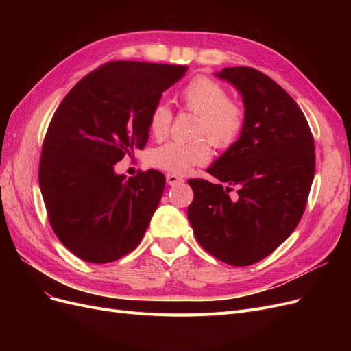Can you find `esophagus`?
Here are the masks:
<instances>
[{"label": "esophagus", "mask_w": 351, "mask_h": 351, "mask_svg": "<svg viewBox=\"0 0 351 351\" xmlns=\"http://www.w3.org/2000/svg\"><path fill=\"white\" fill-rule=\"evenodd\" d=\"M165 180H167V183L169 184V186H176V184H180V183H183L184 180L182 178V177H178L177 174H167V177H165Z\"/></svg>", "instance_id": "1"}]
</instances>
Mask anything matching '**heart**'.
Instances as JSON below:
<instances>
[{"mask_svg": "<svg viewBox=\"0 0 351 351\" xmlns=\"http://www.w3.org/2000/svg\"><path fill=\"white\" fill-rule=\"evenodd\" d=\"M183 107L199 115L196 134H204L218 147H227L241 132L244 114L240 105L228 99L227 90L209 77L190 80L180 92ZM173 112L165 104H156L149 115V132L161 141L171 129ZM210 158L206 139L199 137L192 142H169L156 147L151 154V162L173 174L187 173L193 165L205 164Z\"/></svg>", "mask_w": 351, "mask_h": 351, "instance_id": "1", "label": "heart"}]
</instances>
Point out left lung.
<instances>
[{
	"mask_svg": "<svg viewBox=\"0 0 351 351\" xmlns=\"http://www.w3.org/2000/svg\"><path fill=\"white\" fill-rule=\"evenodd\" d=\"M241 95L240 137L208 173L189 180L187 218L196 240L232 267L267 258L290 237L306 208L315 176L313 136L299 105L278 83L250 67L215 73ZM232 186L238 187L230 197Z\"/></svg>",
	"mask_w": 351,
	"mask_h": 351,
	"instance_id": "left-lung-1",
	"label": "left lung"
}]
</instances>
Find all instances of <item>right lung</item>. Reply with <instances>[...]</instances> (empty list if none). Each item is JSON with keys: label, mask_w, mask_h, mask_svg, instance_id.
<instances>
[{"label": "right lung", "mask_w": 351, "mask_h": 351, "mask_svg": "<svg viewBox=\"0 0 351 351\" xmlns=\"http://www.w3.org/2000/svg\"><path fill=\"white\" fill-rule=\"evenodd\" d=\"M186 66L111 61L89 73L62 99L49 123L39 189L56 236L77 258L108 263L145 236L165 177L149 169L115 173L125 154L143 149L149 115Z\"/></svg>", "instance_id": "right-lung-1"}]
</instances>
